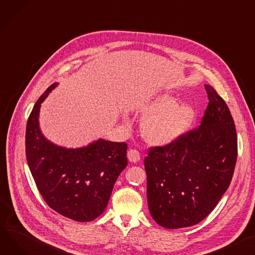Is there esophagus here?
I'll use <instances>...</instances> for the list:
<instances>
[{
  "instance_id": "34e87169",
  "label": "esophagus",
  "mask_w": 255,
  "mask_h": 255,
  "mask_svg": "<svg viewBox=\"0 0 255 255\" xmlns=\"http://www.w3.org/2000/svg\"><path fill=\"white\" fill-rule=\"evenodd\" d=\"M127 157H128V160L131 162V163H137L139 160H140V155H139V151L136 150V149H130L128 151L127 154Z\"/></svg>"
}]
</instances>
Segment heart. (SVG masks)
Segmentation results:
<instances>
[{"mask_svg":"<svg viewBox=\"0 0 255 255\" xmlns=\"http://www.w3.org/2000/svg\"><path fill=\"white\" fill-rule=\"evenodd\" d=\"M133 110L146 116L142 122L145 140L155 146H167L176 142L189 130L196 118L190 104H175L167 95L135 101Z\"/></svg>","mask_w":255,"mask_h":255,"instance_id":"obj_1","label":"heart"}]
</instances>
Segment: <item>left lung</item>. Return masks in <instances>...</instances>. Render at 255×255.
<instances>
[{
	"label": "left lung",
	"instance_id": "left-lung-1",
	"mask_svg": "<svg viewBox=\"0 0 255 255\" xmlns=\"http://www.w3.org/2000/svg\"><path fill=\"white\" fill-rule=\"evenodd\" d=\"M201 125L144 159L149 213L166 229L199 224L217 205L231 183L238 143L231 112L210 85Z\"/></svg>",
	"mask_w": 255,
	"mask_h": 255
}]
</instances>
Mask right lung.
Instances as JSON below:
<instances>
[{"label": "right lung", "instance_id": "1", "mask_svg": "<svg viewBox=\"0 0 255 255\" xmlns=\"http://www.w3.org/2000/svg\"><path fill=\"white\" fill-rule=\"evenodd\" d=\"M58 86L42 94L27 120L25 152L30 173L47 204L76 222H91L103 213L115 182L127 166V144L98 138L80 147L50 141L40 127L43 101Z\"/></svg>", "mask_w": 255, "mask_h": 255}]
</instances>
